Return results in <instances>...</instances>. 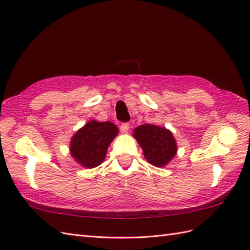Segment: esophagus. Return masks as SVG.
<instances>
[{
    "label": "esophagus",
    "instance_id": "esophagus-1",
    "mask_svg": "<svg viewBox=\"0 0 250 250\" xmlns=\"http://www.w3.org/2000/svg\"><path fill=\"white\" fill-rule=\"evenodd\" d=\"M129 124L128 122H125V124H122L121 125H120V131L122 132V133H128V131H129Z\"/></svg>",
    "mask_w": 250,
    "mask_h": 250
}]
</instances>
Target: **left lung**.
Listing matches in <instances>:
<instances>
[{
	"instance_id": "obj_1",
	"label": "left lung",
	"mask_w": 250,
	"mask_h": 250,
	"mask_svg": "<svg viewBox=\"0 0 250 250\" xmlns=\"http://www.w3.org/2000/svg\"><path fill=\"white\" fill-rule=\"evenodd\" d=\"M146 160L155 167H164L176 155L177 145L172 132L153 125H143L134 129Z\"/></svg>"
}]
</instances>
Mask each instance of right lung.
Here are the masks:
<instances>
[{
  "instance_id": "right-lung-1",
  "label": "right lung",
  "mask_w": 250,
  "mask_h": 250,
  "mask_svg": "<svg viewBox=\"0 0 250 250\" xmlns=\"http://www.w3.org/2000/svg\"><path fill=\"white\" fill-rule=\"evenodd\" d=\"M117 134L118 129L111 122L91 120L73 136L72 156L83 167H98L104 161L106 150Z\"/></svg>"
}]
</instances>
